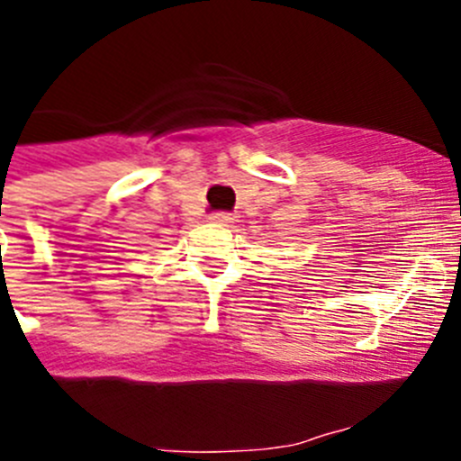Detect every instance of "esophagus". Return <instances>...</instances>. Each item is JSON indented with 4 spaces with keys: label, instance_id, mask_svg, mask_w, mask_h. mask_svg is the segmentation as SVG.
<instances>
[{
    "label": "esophagus",
    "instance_id": "esophagus-1",
    "mask_svg": "<svg viewBox=\"0 0 461 461\" xmlns=\"http://www.w3.org/2000/svg\"><path fill=\"white\" fill-rule=\"evenodd\" d=\"M209 221L213 222V225H231V222H234V216H231V213H211L209 216Z\"/></svg>",
    "mask_w": 461,
    "mask_h": 461
}]
</instances>
